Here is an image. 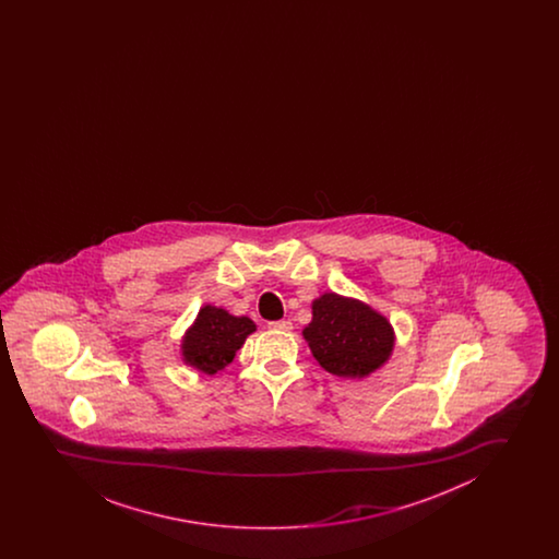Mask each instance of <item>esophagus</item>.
<instances>
[{
    "label": "esophagus",
    "mask_w": 559,
    "mask_h": 559,
    "mask_svg": "<svg viewBox=\"0 0 559 559\" xmlns=\"http://www.w3.org/2000/svg\"><path fill=\"white\" fill-rule=\"evenodd\" d=\"M269 329H273V331L288 332L292 331V323L290 321H273V323H269Z\"/></svg>",
    "instance_id": "34e87169"
}]
</instances>
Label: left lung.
Returning a JSON list of instances; mask_svg holds the SVG:
<instances>
[{"mask_svg":"<svg viewBox=\"0 0 559 559\" xmlns=\"http://www.w3.org/2000/svg\"><path fill=\"white\" fill-rule=\"evenodd\" d=\"M311 311L313 319L301 334L324 371L342 379H365L389 361L394 329L371 306L324 292L313 300Z\"/></svg>","mask_w":559,"mask_h":559,"instance_id":"obj_1","label":"left lung"}]
</instances>
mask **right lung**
Returning a JSON list of instances; mask_svg holds the SVG:
<instances>
[{
	"mask_svg": "<svg viewBox=\"0 0 559 559\" xmlns=\"http://www.w3.org/2000/svg\"><path fill=\"white\" fill-rule=\"evenodd\" d=\"M253 331L255 323L248 317L230 316L227 309L203 306L182 336V361L203 374H217L235 359L236 352Z\"/></svg>",
	"mask_w": 559,
	"mask_h": 559,
	"instance_id": "1",
	"label": "right lung"
}]
</instances>
